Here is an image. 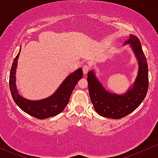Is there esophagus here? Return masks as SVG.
<instances>
[{
  "label": "esophagus",
  "instance_id": "esophagus-1",
  "mask_svg": "<svg viewBox=\"0 0 158 158\" xmlns=\"http://www.w3.org/2000/svg\"><path fill=\"white\" fill-rule=\"evenodd\" d=\"M90 69V65L89 64H85L83 66V74H86L89 72V70Z\"/></svg>",
  "mask_w": 158,
  "mask_h": 158
}]
</instances>
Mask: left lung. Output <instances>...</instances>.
<instances>
[{
	"instance_id": "left-lung-1",
	"label": "left lung",
	"mask_w": 158,
	"mask_h": 158,
	"mask_svg": "<svg viewBox=\"0 0 158 158\" xmlns=\"http://www.w3.org/2000/svg\"><path fill=\"white\" fill-rule=\"evenodd\" d=\"M125 44H131L138 60L139 72L132 88L123 95L107 92L102 86L93 71L88 73L89 92L94 108L100 115L105 118L120 119L135 110L145 98L149 87V72L146 57L143 52L139 39L130 35Z\"/></svg>"
}]
</instances>
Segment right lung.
I'll list each match as a JSON object with an SVG mask.
<instances>
[{
	"label": "right lung",
	"instance_id": "1",
	"mask_svg": "<svg viewBox=\"0 0 158 158\" xmlns=\"http://www.w3.org/2000/svg\"><path fill=\"white\" fill-rule=\"evenodd\" d=\"M20 52V50L15 57L9 74V89L14 101L23 112L38 119H46L58 114L67 105L77 81L82 78V69H78L77 71L69 75L51 97L38 101H29L18 94L15 86V74Z\"/></svg>",
	"mask_w": 158,
	"mask_h": 158
}]
</instances>
